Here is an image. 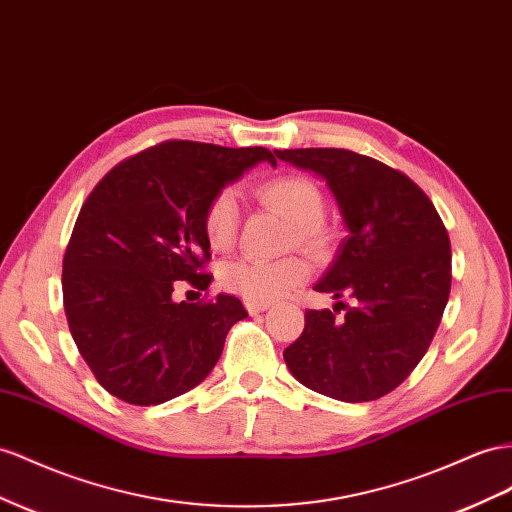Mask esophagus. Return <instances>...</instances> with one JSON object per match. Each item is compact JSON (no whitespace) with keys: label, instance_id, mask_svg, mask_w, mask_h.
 I'll return each mask as SVG.
<instances>
[{"label":"esophagus","instance_id":"esophagus-1","mask_svg":"<svg viewBox=\"0 0 512 512\" xmlns=\"http://www.w3.org/2000/svg\"><path fill=\"white\" fill-rule=\"evenodd\" d=\"M245 308H247V312H250V314H260V312H265V310H269V303H256V301H245Z\"/></svg>","mask_w":512,"mask_h":512}]
</instances>
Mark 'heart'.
<instances>
[{
  "instance_id": "obj_1",
  "label": "heart",
  "mask_w": 512,
  "mask_h": 512,
  "mask_svg": "<svg viewBox=\"0 0 512 512\" xmlns=\"http://www.w3.org/2000/svg\"><path fill=\"white\" fill-rule=\"evenodd\" d=\"M260 200L269 209L284 215L293 224V239L299 247L319 252L325 245L321 219L325 215V198L319 185L306 176H280L258 189ZM239 228V202L232 189L219 191L204 211V234L213 250L224 252L234 243ZM222 284L247 301L269 303L286 295L308 280V267L297 258L278 262L234 260L224 265Z\"/></svg>"
}]
</instances>
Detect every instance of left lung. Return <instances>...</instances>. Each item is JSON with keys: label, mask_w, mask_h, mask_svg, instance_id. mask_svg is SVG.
I'll return each mask as SVG.
<instances>
[{"label": "left lung", "mask_w": 512, "mask_h": 512, "mask_svg": "<svg viewBox=\"0 0 512 512\" xmlns=\"http://www.w3.org/2000/svg\"><path fill=\"white\" fill-rule=\"evenodd\" d=\"M282 161L314 172L334 196L347 237L319 293L353 306L306 310L303 334L284 362L306 388L344 403L392 392L424 357L450 295V239L433 202L377 159L344 148L275 150ZM338 308V309H339Z\"/></svg>", "instance_id": "obj_1"}]
</instances>
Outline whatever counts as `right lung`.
<instances>
[{
  "instance_id": "add662e5",
  "label": "right lung",
  "mask_w": 512,
  "mask_h": 512,
  "mask_svg": "<svg viewBox=\"0 0 512 512\" xmlns=\"http://www.w3.org/2000/svg\"><path fill=\"white\" fill-rule=\"evenodd\" d=\"M267 148L172 140L107 172L81 206L62 265L68 327L103 388L129 405H161L217 364L239 297L176 303L174 282L204 290L211 258L204 211Z\"/></svg>"
}]
</instances>
